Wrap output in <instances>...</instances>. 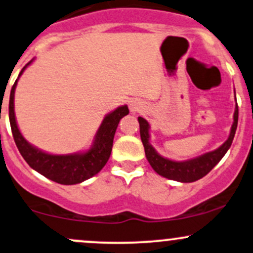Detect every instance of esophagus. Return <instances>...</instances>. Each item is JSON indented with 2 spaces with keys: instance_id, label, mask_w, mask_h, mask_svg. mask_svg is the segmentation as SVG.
I'll return each instance as SVG.
<instances>
[{
  "instance_id": "34e87169",
  "label": "esophagus",
  "mask_w": 253,
  "mask_h": 253,
  "mask_svg": "<svg viewBox=\"0 0 253 253\" xmlns=\"http://www.w3.org/2000/svg\"><path fill=\"white\" fill-rule=\"evenodd\" d=\"M129 109H131L132 113L139 112L140 103H138V102H135V101H131L129 102Z\"/></svg>"
}]
</instances>
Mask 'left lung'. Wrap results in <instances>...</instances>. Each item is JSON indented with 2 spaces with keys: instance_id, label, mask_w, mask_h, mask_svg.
<instances>
[{
  "instance_id": "1",
  "label": "left lung",
  "mask_w": 253,
  "mask_h": 253,
  "mask_svg": "<svg viewBox=\"0 0 253 253\" xmlns=\"http://www.w3.org/2000/svg\"><path fill=\"white\" fill-rule=\"evenodd\" d=\"M238 116H239V109H238L237 104L234 112V122L232 125L230 134L228 139L224 141L220 148L213 150L211 152H207V154L202 155L199 157L192 158V160L188 161H181V162L168 160V158L162 157L161 155L157 154L156 150L152 148L151 144L149 143L150 126L148 121L139 116L138 121H139L140 127V138L141 141H143L144 149H145V156L148 158L150 166L161 176H165L170 180H175V181L193 182L202 179L220 162L221 158L226 155V152L228 151L230 145H232L235 131H237Z\"/></svg>"
}]
</instances>
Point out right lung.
Masks as SVG:
<instances>
[{
	"instance_id": "right-lung-1",
	"label": "right lung",
	"mask_w": 253,
	"mask_h": 253,
	"mask_svg": "<svg viewBox=\"0 0 253 253\" xmlns=\"http://www.w3.org/2000/svg\"><path fill=\"white\" fill-rule=\"evenodd\" d=\"M31 62L32 60L21 69L19 77L23 74L25 68ZM18 79L15 80L12 90H10L9 122L14 141L27 165L42 175L61 185L80 184V182L96 175L109 160L110 154H112L114 135H115L119 122L125 115L129 113L127 105L119 107L118 109L105 116L96 133L93 145L86 152L72 155L46 154V152H43L42 150L32 146L25 139L18 128L15 114H14V92H15Z\"/></svg>"
}]
</instances>
